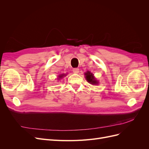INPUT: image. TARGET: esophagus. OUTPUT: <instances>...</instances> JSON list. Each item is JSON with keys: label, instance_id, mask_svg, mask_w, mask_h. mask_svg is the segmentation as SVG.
<instances>
[{"label": "esophagus", "instance_id": "esophagus-1", "mask_svg": "<svg viewBox=\"0 0 149 149\" xmlns=\"http://www.w3.org/2000/svg\"><path fill=\"white\" fill-rule=\"evenodd\" d=\"M79 71V68H76L73 69V72L74 73H78Z\"/></svg>", "mask_w": 149, "mask_h": 149}]
</instances>
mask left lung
<instances>
[{
	"label": "left lung",
	"instance_id": "1",
	"mask_svg": "<svg viewBox=\"0 0 149 149\" xmlns=\"http://www.w3.org/2000/svg\"><path fill=\"white\" fill-rule=\"evenodd\" d=\"M84 75H85V78L86 79L87 81L89 83L93 85V84L95 85V84H98V81L96 79V78L94 76L93 74H92L90 71H87L86 73L84 74Z\"/></svg>",
	"mask_w": 149,
	"mask_h": 149
}]
</instances>
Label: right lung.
I'll list each match as a JSON object with an SVG mask.
<instances>
[{
  "instance_id": "right-lung-1",
  "label": "right lung",
  "mask_w": 149,
  "mask_h": 149,
  "mask_svg": "<svg viewBox=\"0 0 149 149\" xmlns=\"http://www.w3.org/2000/svg\"><path fill=\"white\" fill-rule=\"evenodd\" d=\"M63 76H65V74H61V75H60L59 76H58V77H59V78H58V79H61V78L63 77Z\"/></svg>"
}]
</instances>
